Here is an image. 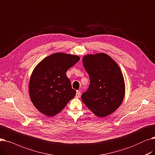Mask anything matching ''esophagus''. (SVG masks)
I'll return each instance as SVG.
<instances>
[{"label":"esophagus","mask_w":155,"mask_h":155,"mask_svg":"<svg viewBox=\"0 0 155 155\" xmlns=\"http://www.w3.org/2000/svg\"><path fill=\"white\" fill-rule=\"evenodd\" d=\"M81 95V92L79 91H76V98H79Z\"/></svg>","instance_id":"1"}]
</instances>
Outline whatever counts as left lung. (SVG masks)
<instances>
[{"label": "left lung", "instance_id": "left-lung-1", "mask_svg": "<svg viewBox=\"0 0 155 155\" xmlns=\"http://www.w3.org/2000/svg\"><path fill=\"white\" fill-rule=\"evenodd\" d=\"M83 64L90 84L81 95L83 102L96 115L105 117L120 107L125 95V83L119 66L104 53L87 55Z\"/></svg>", "mask_w": 155, "mask_h": 155}]
</instances>
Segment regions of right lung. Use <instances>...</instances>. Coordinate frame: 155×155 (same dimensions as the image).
Here are the masks:
<instances>
[{
    "label": "right lung",
    "instance_id": "obj_1",
    "mask_svg": "<svg viewBox=\"0 0 155 155\" xmlns=\"http://www.w3.org/2000/svg\"><path fill=\"white\" fill-rule=\"evenodd\" d=\"M80 59L78 55L55 53L43 59L33 70L29 93L34 106L46 116L61 112L75 97L66 72Z\"/></svg>",
    "mask_w": 155,
    "mask_h": 155
}]
</instances>
